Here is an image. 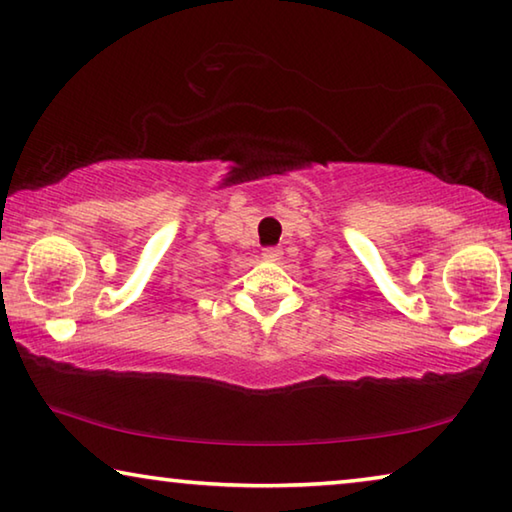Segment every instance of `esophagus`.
<instances>
[{"label": "esophagus", "mask_w": 512, "mask_h": 512, "mask_svg": "<svg viewBox=\"0 0 512 512\" xmlns=\"http://www.w3.org/2000/svg\"><path fill=\"white\" fill-rule=\"evenodd\" d=\"M264 259H268V262H277V259L282 257V248L277 246H271V248H264Z\"/></svg>", "instance_id": "34e87169"}]
</instances>
